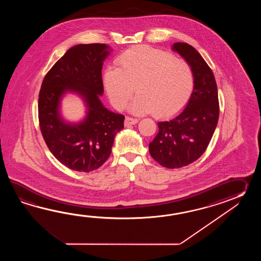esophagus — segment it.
Here are the masks:
<instances>
[{"mask_svg":"<svg viewBox=\"0 0 261 261\" xmlns=\"http://www.w3.org/2000/svg\"><path fill=\"white\" fill-rule=\"evenodd\" d=\"M137 122H138V119H137V118H133V117H127L125 118L124 125H125V127H128L129 125H134V124H136Z\"/></svg>","mask_w":261,"mask_h":261,"instance_id":"esophagus-1","label":"esophagus"}]
</instances>
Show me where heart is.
<instances>
[{
    "mask_svg": "<svg viewBox=\"0 0 261 261\" xmlns=\"http://www.w3.org/2000/svg\"><path fill=\"white\" fill-rule=\"evenodd\" d=\"M117 67H108L102 82L112 105L122 110L128 106L135 115L155 112L156 117L176 114L188 103L194 89V73L189 63L162 50L139 45L122 52Z\"/></svg>",
    "mask_w": 261,
    "mask_h": 261,
    "instance_id": "obj_1",
    "label": "heart"
}]
</instances>
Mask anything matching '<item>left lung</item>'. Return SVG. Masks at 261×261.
Wrapping results in <instances>:
<instances>
[{"mask_svg":"<svg viewBox=\"0 0 261 261\" xmlns=\"http://www.w3.org/2000/svg\"><path fill=\"white\" fill-rule=\"evenodd\" d=\"M192 68L194 89L188 105L176 117L161 121L159 133L149 144L151 156L161 166H188L205 152L217 128L219 102L215 75L200 53L187 43L172 44Z\"/></svg>","mask_w":261,"mask_h":261,"instance_id":"8db88e82","label":"left lung"}]
</instances>
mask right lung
Returning <instances> with one entry per match:
<instances>
[{
  "label": "right lung",
  "mask_w": 261,
  "mask_h": 261,
  "mask_svg": "<svg viewBox=\"0 0 261 261\" xmlns=\"http://www.w3.org/2000/svg\"><path fill=\"white\" fill-rule=\"evenodd\" d=\"M110 51L106 44L74 45L50 69L41 86V133L56 159L73 171L100 168L111 154L117 133L124 128L125 117L108 110L100 100L101 69ZM67 92L76 93L85 101L87 115L80 123H67L61 117V99Z\"/></svg>",
  "instance_id": "right-lung-1"
}]
</instances>
